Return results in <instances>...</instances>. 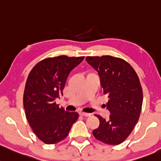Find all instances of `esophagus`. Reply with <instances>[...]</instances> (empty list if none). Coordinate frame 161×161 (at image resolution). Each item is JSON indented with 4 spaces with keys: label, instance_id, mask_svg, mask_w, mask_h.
Returning <instances> with one entry per match:
<instances>
[{
    "label": "esophagus",
    "instance_id": "esophagus-1",
    "mask_svg": "<svg viewBox=\"0 0 161 161\" xmlns=\"http://www.w3.org/2000/svg\"><path fill=\"white\" fill-rule=\"evenodd\" d=\"M80 114L82 115V116H90L91 115V113H84V112H81L80 113Z\"/></svg>",
    "mask_w": 161,
    "mask_h": 161
}]
</instances>
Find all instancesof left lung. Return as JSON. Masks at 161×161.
I'll return each instance as SVG.
<instances>
[{
    "label": "left lung",
    "instance_id": "8db88e82",
    "mask_svg": "<svg viewBox=\"0 0 161 161\" xmlns=\"http://www.w3.org/2000/svg\"><path fill=\"white\" fill-rule=\"evenodd\" d=\"M86 62L99 73L103 93L108 95L109 120L99 115V126L92 131L96 140L109 145L123 143L134 129L141 112L143 90L133 67L120 58L87 56Z\"/></svg>",
    "mask_w": 161,
    "mask_h": 161
}]
</instances>
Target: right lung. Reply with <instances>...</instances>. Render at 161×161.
<instances>
[{"instance_id":"right-lung-1","label":"right lung","mask_w":161,"mask_h":161,"mask_svg":"<svg viewBox=\"0 0 161 161\" xmlns=\"http://www.w3.org/2000/svg\"><path fill=\"white\" fill-rule=\"evenodd\" d=\"M84 58L59 55L45 58L28 76L23 96L26 118L35 134L46 144L63 140L79 118L76 112L59 107L55 99L62 96L69 73Z\"/></svg>"}]
</instances>
